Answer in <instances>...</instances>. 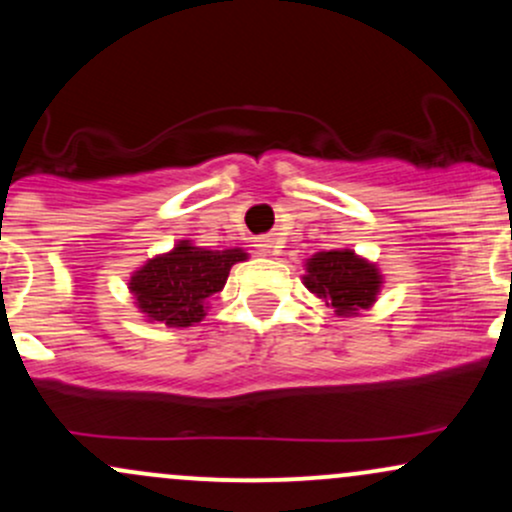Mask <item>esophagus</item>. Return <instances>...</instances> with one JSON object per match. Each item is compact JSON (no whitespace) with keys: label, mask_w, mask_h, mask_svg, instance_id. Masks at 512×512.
Segmentation results:
<instances>
[{"label":"esophagus","mask_w":512,"mask_h":512,"mask_svg":"<svg viewBox=\"0 0 512 512\" xmlns=\"http://www.w3.org/2000/svg\"><path fill=\"white\" fill-rule=\"evenodd\" d=\"M255 243H257V248H260V250H269V248H274V238H272V236H262V238H257Z\"/></svg>","instance_id":"esophagus-1"}]
</instances>
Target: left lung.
Wrapping results in <instances>:
<instances>
[{"mask_svg": "<svg viewBox=\"0 0 512 512\" xmlns=\"http://www.w3.org/2000/svg\"><path fill=\"white\" fill-rule=\"evenodd\" d=\"M305 286L325 298L337 315H354L368 308L380 289V274L373 264L356 257L351 250L317 252L308 260Z\"/></svg>", "mask_w": 512, "mask_h": 512, "instance_id": "8db88e82", "label": "left lung"}]
</instances>
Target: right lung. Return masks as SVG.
<instances>
[{"label": "right lung", "instance_id": "1", "mask_svg": "<svg viewBox=\"0 0 512 512\" xmlns=\"http://www.w3.org/2000/svg\"><path fill=\"white\" fill-rule=\"evenodd\" d=\"M245 257L238 248L211 252L182 240L173 252L146 262L129 279V291L149 320L168 327H190L202 320L204 301L223 289L233 264Z\"/></svg>", "mask_w": 512, "mask_h": 512}]
</instances>
